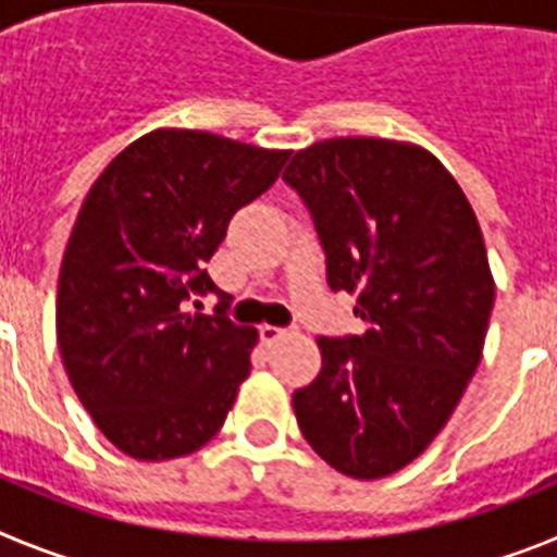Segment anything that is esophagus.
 Returning <instances> with one entry per match:
<instances>
[{
  "label": "esophagus",
  "instance_id": "obj_1",
  "mask_svg": "<svg viewBox=\"0 0 557 557\" xmlns=\"http://www.w3.org/2000/svg\"><path fill=\"white\" fill-rule=\"evenodd\" d=\"M287 332H289V329H282V326H262V329H259V334H262V339L268 343V346L278 343V339H282Z\"/></svg>",
  "mask_w": 557,
  "mask_h": 557
}]
</instances>
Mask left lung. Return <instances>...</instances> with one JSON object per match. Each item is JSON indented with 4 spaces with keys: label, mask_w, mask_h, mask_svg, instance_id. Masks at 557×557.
<instances>
[{
    "label": "left lung",
    "mask_w": 557,
    "mask_h": 557,
    "mask_svg": "<svg viewBox=\"0 0 557 557\" xmlns=\"http://www.w3.org/2000/svg\"><path fill=\"white\" fill-rule=\"evenodd\" d=\"M326 253L332 293H354L362 334L318 337L323 368L293 393L307 444L354 480L405 469L444 430L474 376L494 309L480 223L424 147L326 139L284 170Z\"/></svg>",
    "instance_id": "left-lung-1"
}]
</instances>
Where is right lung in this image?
Listing matches in <instances>:
<instances>
[{
  "label": "right lung",
  "instance_id": "right-lung-1",
  "mask_svg": "<svg viewBox=\"0 0 557 557\" xmlns=\"http://www.w3.org/2000/svg\"><path fill=\"white\" fill-rule=\"evenodd\" d=\"M287 156L170 127L125 147L88 189L58 278V348L88 416L125 455H191L223 426L256 329L231 321V295L206 262ZM203 294L219 295L214 315L188 312Z\"/></svg>",
  "mask_w": 557,
  "mask_h": 557
}]
</instances>
